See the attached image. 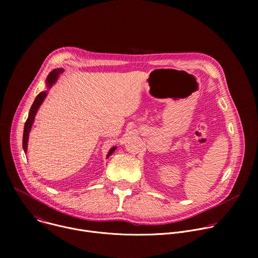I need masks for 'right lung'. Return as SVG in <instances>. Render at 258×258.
Returning a JSON list of instances; mask_svg holds the SVG:
<instances>
[{"mask_svg":"<svg viewBox=\"0 0 258 258\" xmlns=\"http://www.w3.org/2000/svg\"><path fill=\"white\" fill-rule=\"evenodd\" d=\"M61 72H63V69L61 68H58V69H54L53 71H51L49 73V76L46 80V84H47V88L50 89L57 81L58 77ZM47 97V91H44V92H41L38 96H36L35 100L33 101L31 107H30V110H29V113H28V117L25 121V124H24V131H23V139H22V146H23V150L24 152L27 151V142H28V136H29V132L31 130V126H32V123H33V120H34V116L36 114V112H38V110L40 108V106L42 105V103L44 102L45 98ZM116 147H112L111 149L109 150L108 154H107V158L112 155V153L115 151Z\"/></svg>","mask_w":258,"mask_h":258,"instance_id":"add662e5","label":"right lung"}]
</instances>
